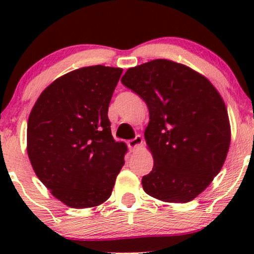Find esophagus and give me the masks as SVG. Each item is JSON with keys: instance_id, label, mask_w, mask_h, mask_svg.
<instances>
[{"instance_id": "esophagus-1", "label": "esophagus", "mask_w": 254, "mask_h": 254, "mask_svg": "<svg viewBox=\"0 0 254 254\" xmlns=\"http://www.w3.org/2000/svg\"><path fill=\"white\" fill-rule=\"evenodd\" d=\"M127 143V147H129L130 150H135V148L139 147V146L142 143V137L140 136V135H136L134 139L129 140Z\"/></svg>"}]
</instances>
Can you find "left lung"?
Masks as SVG:
<instances>
[{
    "label": "left lung",
    "instance_id": "obj_1",
    "mask_svg": "<svg viewBox=\"0 0 254 254\" xmlns=\"http://www.w3.org/2000/svg\"><path fill=\"white\" fill-rule=\"evenodd\" d=\"M122 83L150 113L145 140L153 168L142 177L143 190L166 203L193 200L220 172L230 147L221 96L203 75L165 59L129 68Z\"/></svg>",
    "mask_w": 254,
    "mask_h": 254
}]
</instances>
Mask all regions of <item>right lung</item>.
<instances>
[{
    "instance_id": "add662e5",
    "label": "right lung",
    "mask_w": 254,
    "mask_h": 254,
    "mask_svg": "<svg viewBox=\"0 0 254 254\" xmlns=\"http://www.w3.org/2000/svg\"><path fill=\"white\" fill-rule=\"evenodd\" d=\"M119 67L96 65L53 82L35 102L27 151L35 175L55 198L76 209L111 196L127 145L113 139L108 107Z\"/></svg>"
}]
</instances>
